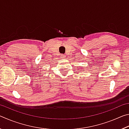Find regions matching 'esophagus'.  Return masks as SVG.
<instances>
[{"instance_id": "1", "label": "esophagus", "mask_w": 129, "mask_h": 129, "mask_svg": "<svg viewBox=\"0 0 129 129\" xmlns=\"http://www.w3.org/2000/svg\"><path fill=\"white\" fill-rule=\"evenodd\" d=\"M60 56H61V58H64L65 57V54H61Z\"/></svg>"}]
</instances>
